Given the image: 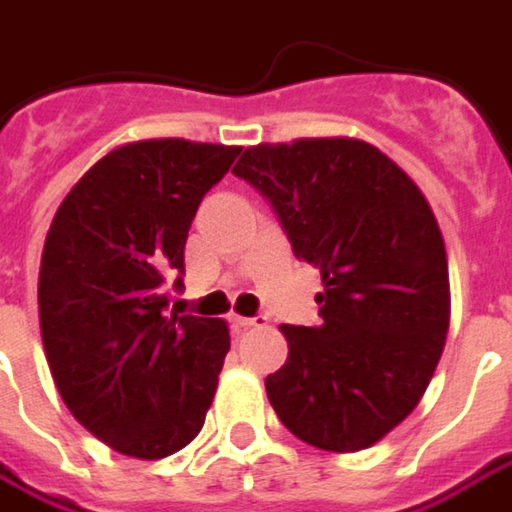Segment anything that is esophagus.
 <instances>
[{
	"instance_id": "1",
	"label": "esophagus",
	"mask_w": 512,
	"mask_h": 512,
	"mask_svg": "<svg viewBox=\"0 0 512 512\" xmlns=\"http://www.w3.org/2000/svg\"><path fill=\"white\" fill-rule=\"evenodd\" d=\"M228 321H231V327H234L237 333H243V330H252V327H257V318L231 316V318H228Z\"/></svg>"
}]
</instances>
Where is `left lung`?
<instances>
[{
    "label": "left lung",
    "mask_w": 512,
    "mask_h": 512,
    "mask_svg": "<svg viewBox=\"0 0 512 512\" xmlns=\"http://www.w3.org/2000/svg\"><path fill=\"white\" fill-rule=\"evenodd\" d=\"M231 173L272 202L324 286L318 327L281 324L289 356L266 376L269 403L316 449L374 446L423 400L446 345L449 263L429 199L347 136L255 144Z\"/></svg>",
    "instance_id": "obj_1"
}]
</instances>
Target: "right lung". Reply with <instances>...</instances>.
<instances>
[{
  "label": "right lung",
  "instance_id": "obj_1",
  "mask_svg": "<svg viewBox=\"0 0 512 512\" xmlns=\"http://www.w3.org/2000/svg\"><path fill=\"white\" fill-rule=\"evenodd\" d=\"M237 153L188 138L121 144L77 179L46 234L37 304L57 394L86 432L138 461L185 449L217 394L228 324L167 316L165 281Z\"/></svg>",
  "mask_w": 512,
  "mask_h": 512
}]
</instances>
